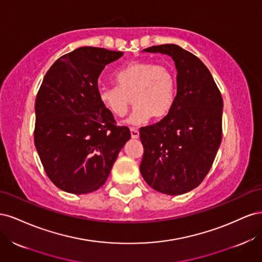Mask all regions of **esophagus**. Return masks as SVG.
<instances>
[{
	"label": "esophagus",
	"mask_w": 262,
	"mask_h": 262,
	"mask_svg": "<svg viewBox=\"0 0 262 262\" xmlns=\"http://www.w3.org/2000/svg\"><path fill=\"white\" fill-rule=\"evenodd\" d=\"M130 131H131V137H132V139H138V138H139L140 133H139V130H138V129L131 128Z\"/></svg>",
	"instance_id": "34e87169"
}]
</instances>
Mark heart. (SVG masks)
Listing matches in <instances>:
<instances>
[{"mask_svg": "<svg viewBox=\"0 0 262 262\" xmlns=\"http://www.w3.org/2000/svg\"><path fill=\"white\" fill-rule=\"evenodd\" d=\"M117 86H102L98 99L117 117L128 110L132 97L134 108L125 122L140 124L150 116L162 118L169 113L175 100L176 78L166 66L149 61L132 62L116 73Z\"/></svg>", "mask_w": 262, "mask_h": 262, "instance_id": "obj_1", "label": "heart"}]
</instances>
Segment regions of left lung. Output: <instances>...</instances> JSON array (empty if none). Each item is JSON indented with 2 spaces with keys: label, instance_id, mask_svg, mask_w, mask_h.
<instances>
[{
  "label": "left lung",
  "instance_id": "left-lung-1",
  "mask_svg": "<svg viewBox=\"0 0 262 262\" xmlns=\"http://www.w3.org/2000/svg\"><path fill=\"white\" fill-rule=\"evenodd\" d=\"M143 51L171 57L177 94L161 121L140 129V171L156 191L182 194L199 186L212 167L222 141L223 99L208 68L191 52L172 43Z\"/></svg>",
  "mask_w": 262,
  "mask_h": 262
}]
</instances>
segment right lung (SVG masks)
I'll return each mask as SVG.
<instances>
[{
  "label": "right lung",
  "instance_id": "right-lung-1",
  "mask_svg": "<svg viewBox=\"0 0 262 262\" xmlns=\"http://www.w3.org/2000/svg\"><path fill=\"white\" fill-rule=\"evenodd\" d=\"M122 55L81 47L62 55L43 77L35 104V145L47 176L63 191L99 189L131 138L98 99L101 71Z\"/></svg>",
  "mask_w": 262,
  "mask_h": 262
}]
</instances>
